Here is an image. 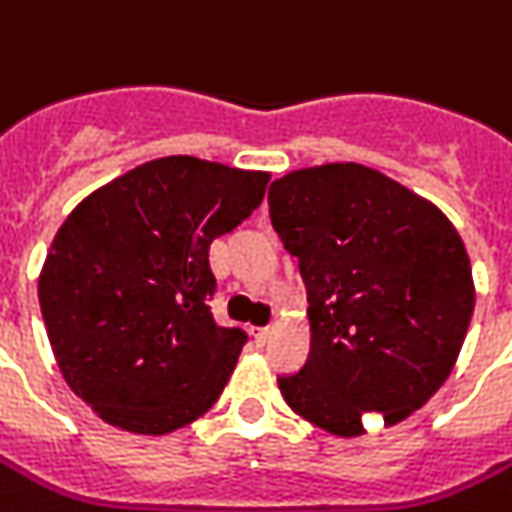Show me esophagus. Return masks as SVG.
<instances>
[{
	"instance_id": "esophagus-1",
	"label": "esophagus",
	"mask_w": 512,
	"mask_h": 512,
	"mask_svg": "<svg viewBox=\"0 0 512 512\" xmlns=\"http://www.w3.org/2000/svg\"><path fill=\"white\" fill-rule=\"evenodd\" d=\"M256 345H266V342L272 340V327H261V329H256Z\"/></svg>"
}]
</instances>
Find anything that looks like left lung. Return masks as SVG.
<instances>
[{
	"label": "left lung",
	"instance_id": "1",
	"mask_svg": "<svg viewBox=\"0 0 512 512\" xmlns=\"http://www.w3.org/2000/svg\"><path fill=\"white\" fill-rule=\"evenodd\" d=\"M269 217L298 256L311 353L280 377L285 403L337 437L366 413L398 424L450 377L476 290L453 222L426 198L356 162L287 172Z\"/></svg>",
	"mask_w": 512,
	"mask_h": 512
}]
</instances>
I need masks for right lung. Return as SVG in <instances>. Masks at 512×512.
Returning a JSON list of instances; mask_svg holds the SVG:
<instances>
[{
    "label": "right lung",
    "mask_w": 512,
    "mask_h": 512,
    "mask_svg": "<svg viewBox=\"0 0 512 512\" xmlns=\"http://www.w3.org/2000/svg\"><path fill=\"white\" fill-rule=\"evenodd\" d=\"M266 183L269 172L162 156L67 214L38 303L62 377L107 424L156 437L217 403L248 335L214 322L209 248Z\"/></svg>",
    "instance_id": "obj_1"
}]
</instances>
